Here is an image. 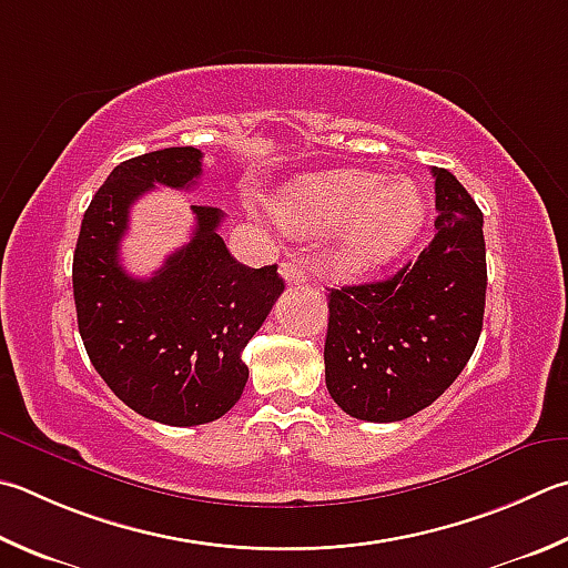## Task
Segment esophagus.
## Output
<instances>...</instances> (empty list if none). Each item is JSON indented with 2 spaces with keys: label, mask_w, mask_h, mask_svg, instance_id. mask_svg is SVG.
I'll list each match as a JSON object with an SVG mask.
<instances>
[{
  "label": "esophagus",
  "mask_w": 568,
  "mask_h": 568,
  "mask_svg": "<svg viewBox=\"0 0 568 568\" xmlns=\"http://www.w3.org/2000/svg\"><path fill=\"white\" fill-rule=\"evenodd\" d=\"M281 275H283V281L287 285H303V283H307L305 267L301 263H295V261L281 263Z\"/></svg>",
  "instance_id": "esophagus-1"
}]
</instances>
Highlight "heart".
<instances>
[{
	"label": "heart",
	"mask_w": 568,
	"mask_h": 568,
	"mask_svg": "<svg viewBox=\"0 0 568 568\" xmlns=\"http://www.w3.org/2000/svg\"><path fill=\"white\" fill-rule=\"evenodd\" d=\"M271 213L293 233H335L337 265L379 271L405 253L425 225L427 201L415 181L359 169L315 171L277 189Z\"/></svg>",
	"instance_id": "b5f03b06"
}]
</instances>
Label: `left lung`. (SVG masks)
Masks as SVG:
<instances>
[{"mask_svg": "<svg viewBox=\"0 0 568 568\" xmlns=\"http://www.w3.org/2000/svg\"><path fill=\"white\" fill-rule=\"evenodd\" d=\"M435 176V239L387 281L327 295L325 385L349 417L399 422L429 407L477 347L487 295L484 219L447 169Z\"/></svg>", "mask_w": 568, "mask_h": 568, "instance_id": "left-lung-1", "label": "left lung"}]
</instances>
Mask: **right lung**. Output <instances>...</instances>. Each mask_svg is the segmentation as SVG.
Returning a JSON list of instances; mask_svg holds the SVG:
<instances>
[{
  "instance_id": "right-lung-1",
  "label": "right lung",
  "mask_w": 568,
  "mask_h": 568,
  "mask_svg": "<svg viewBox=\"0 0 568 568\" xmlns=\"http://www.w3.org/2000/svg\"><path fill=\"white\" fill-rule=\"evenodd\" d=\"M203 153L173 146L119 163L91 199L74 251V303L91 365L123 405L171 427L223 417L248 383L243 347L261 329L283 277L235 261L219 235L223 211L191 205V241L151 277L119 263L133 201L153 185L193 189Z\"/></svg>"
}]
</instances>
